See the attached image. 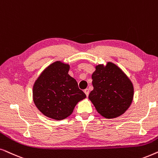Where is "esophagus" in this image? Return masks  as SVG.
I'll return each mask as SVG.
<instances>
[{
  "mask_svg": "<svg viewBox=\"0 0 158 158\" xmlns=\"http://www.w3.org/2000/svg\"><path fill=\"white\" fill-rule=\"evenodd\" d=\"M84 92H85V93L86 94V95L88 97V95H89V90L88 89H85V90H84Z\"/></svg>",
  "mask_w": 158,
  "mask_h": 158,
  "instance_id": "34e87169",
  "label": "esophagus"
}]
</instances>
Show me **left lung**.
Listing matches in <instances>:
<instances>
[{
  "label": "left lung",
  "instance_id": "obj_1",
  "mask_svg": "<svg viewBox=\"0 0 158 158\" xmlns=\"http://www.w3.org/2000/svg\"><path fill=\"white\" fill-rule=\"evenodd\" d=\"M92 79L94 89L88 98L98 113L115 118L128 110L134 99V85L120 67L112 62L97 65Z\"/></svg>",
  "mask_w": 158,
  "mask_h": 158
}]
</instances>
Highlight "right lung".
I'll return each instance as SVG.
<instances>
[{
    "instance_id": "1",
    "label": "right lung",
    "mask_w": 158,
    "mask_h": 158,
    "mask_svg": "<svg viewBox=\"0 0 158 158\" xmlns=\"http://www.w3.org/2000/svg\"><path fill=\"white\" fill-rule=\"evenodd\" d=\"M70 66L57 60L48 66L33 85L34 103L44 115L60 121L73 113L77 104L86 98L77 81L69 74Z\"/></svg>"
}]
</instances>
